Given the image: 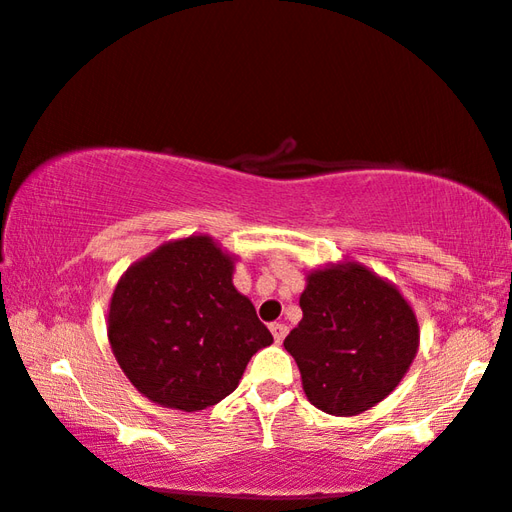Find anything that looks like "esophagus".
<instances>
[{
    "label": "esophagus",
    "mask_w": 512,
    "mask_h": 512,
    "mask_svg": "<svg viewBox=\"0 0 512 512\" xmlns=\"http://www.w3.org/2000/svg\"><path fill=\"white\" fill-rule=\"evenodd\" d=\"M271 332H273L275 344H282V339L287 337V326L285 323H271Z\"/></svg>",
    "instance_id": "34e87169"
}]
</instances>
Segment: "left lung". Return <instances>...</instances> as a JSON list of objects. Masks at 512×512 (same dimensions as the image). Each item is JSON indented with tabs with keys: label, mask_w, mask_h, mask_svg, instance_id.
Returning <instances> with one entry per match:
<instances>
[{
	"label": "left lung",
	"mask_w": 512,
	"mask_h": 512,
	"mask_svg": "<svg viewBox=\"0 0 512 512\" xmlns=\"http://www.w3.org/2000/svg\"><path fill=\"white\" fill-rule=\"evenodd\" d=\"M303 319L285 348L314 408L355 417L394 392L419 351V321L394 282L344 262L305 273Z\"/></svg>",
	"instance_id": "left-lung-1"
}]
</instances>
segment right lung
<instances>
[{"mask_svg":"<svg viewBox=\"0 0 512 512\" xmlns=\"http://www.w3.org/2000/svg\"><path fill=\"white\" fill-rule=\"evenodd\" d=\"M237 255L209 234L161 243L120 275L107 337L120 369L161 408L198 412L237 389L273 335L232 282Z\"/></svg>","mask_w":512,"mask_h":512,"instance_id":"1","label":"right lung"}]
</instances>
